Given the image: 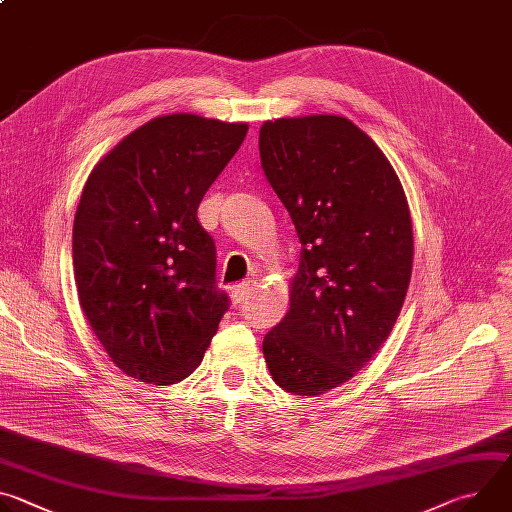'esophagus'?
I'll use <instances>...</instances> for the list:
<instances>
[{"mask_svg": "<svg viewBox=\"0 0 512 512\" xmlns=\"http://www.w3.org/2000/svg\"><path fill=\"white\" fill-rule=\"evenodd\" d=\"M251 289H253V279H245L243 283L233 285V289H231V302L233 304H241L251 294Z\"/></svg>", "mask_w": 512, "mask_h": 512, "instance_id": "esophagus-1", "label": "esophagus"}]
</instances>
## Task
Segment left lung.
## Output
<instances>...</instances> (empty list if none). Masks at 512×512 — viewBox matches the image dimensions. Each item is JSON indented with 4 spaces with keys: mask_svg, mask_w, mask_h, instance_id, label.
<instances>
[{
    "mask_svg": "<svg viewBox=\"0 0 512 512\" xmlns=\"http://www.w3.org/2000/svg\"><path fill=\"white\" fill-rule=\"evenodd\" d=\"M259 154L302 243L289 312L263 354L283 391L318 397L350 381L399 318L413 265L409 204L387 156L346 117L265 121Z\"/></svg>",
    "mask_w": 512,
    "mask_h": 512,
    "instance_id": "1",
    "label": "left lung"
}]
</instances>
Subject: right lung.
Segmentation results:
<instances>
[{"label": "right lung", "instance_id": "right-lung-1", "mask_svg": "<svg viewBox=\"0 0 512 512\" xmlns=\"http://www.w3.org/2000/svg\"><path fill=\"white\" fill-rule=\"evenodd\" d=\"M247 129L162 115L125 135L85 182L72 227L79 302L109 358L133 379H186L229 308L196 210Z\"/></svg>", "mask_w": 512, "mask_h": 512}]
</instances>
